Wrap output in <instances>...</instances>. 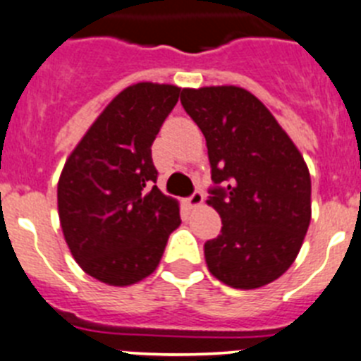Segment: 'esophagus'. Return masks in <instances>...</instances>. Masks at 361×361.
I'll use <instances>...</instances> for the list:
<instances>
[{
    "label": "esophagus",
    "mask_w": 361,
    "mask_h": 361,
    "mask_svg": "<svg viewBox=\"0 0 361 361\" xmlns=\"http://www.w3.org/2000/svg\"><path fill=\"white\" fill-rule=\"evenodd\" d=\"M203 192H201V190H194V192L187 197V204L190 209H194V207H200V204L203 203Z\"/></svg>",
    "instance_id": "1"
}]
</instances>
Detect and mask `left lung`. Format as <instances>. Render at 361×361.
Wrapping results in <instances>:
<instances>
[{"label":"left lung","instance_id":"obj_1","mask_svg":"<svg viewBox=\"0 0 361 361\" xmlns=\"http://www.w3.org/2000/svg\"><path fill=\"white\" fill-rule=\"evenodd\" d=\"M207 140L209 204L221 233L204 243L210 274L239 290L274 282L293 264L311 221L307 165L264 104L235 86L181 90Z\"/></svg>","mask_w":361,"mask_h":361}]
</instances>
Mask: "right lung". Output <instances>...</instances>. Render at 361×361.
Wrapping results in <instances>:
<instances>
[{
	"mask_svg": "<svg viewBox=\"0 0 361 361\" xmlns=\"http://www.w3.org/2000/svg\"><path fill=\"white\" fill-rule=\"evenodd\" d=\"M180 87L138 82L100 113L64 164L59 219L80 268L109 286L151 275L173 230L178 201L157 187L151 145L176 106Z\"/></svg>",
	"mask_w": 361,
	"mask_h": 361,
	"instance_id": "right-lung-1",
	"label": "right lung"
}]
</instances>
